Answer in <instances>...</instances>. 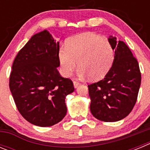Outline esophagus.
I'll return each instance as SVG.
<instances>
[{
    "instance_id": "1",
    "label": "esophagus",
    "mask_w": 150,
    "mask_h": 150,
    "mask_svg": "<svg viewBox=\"0 0 150 150\" xmlns=\"http://www.w3.org/2000/svg\"><path fill=\"white\" fill-rule=\"evenodd\" d=\"M79 84H80V83H79V82L74 81V88H77V87L79 86Z\"/></svg>"
}]
</instances>
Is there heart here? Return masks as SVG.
<instances>
[{"instance_id": "obj_1", "label": "heart", "mask_w": 150, "mask_h": 150, "mask_svg": "<svg viewBox=\"0 0 150 150\" xmlns=\"http://www.w3.org/2000/svg\"><path fill=\"white\" fill-rule=\"evenodd\" d=\"M61 71L69 76L78 62L80 77L88 76L91 79L104 77L114 60V50L108 40L94 33H85L70 38L66 46L59 50Z\"/></svg>"}]
</instances>
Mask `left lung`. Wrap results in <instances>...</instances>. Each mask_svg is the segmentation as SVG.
<instances>
[{
	"mask_svg": "<svg viewBox=\"0 0 150 150\" xmlns=\"http://www.w3.org/2000/svg\"><path fill=\"white\" fill-rule=\"evenodd\" d=\"M108 40L115 50L114 60L104 79L88 85L90 110L100 121L116 122L126 117L134 107L141 74L128 46L112 36Z\"/></svg>",
	"mask_w": 150,
	"mask_h": 150,
	"instance_id": "left-lung-1",
	"label": "left lung"
}]
</instances>
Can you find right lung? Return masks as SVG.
Here are the masks:
<instances>
[{
  "instance_id": "right-lung-1",
  "label": "right lung",
  "mask_w": 150,
  "mask_h": 150,
  "mask_svg": "<svg viewBox=\"0 0 150 150\" xmlns=\"http://www.w3.org/2000/svg\"><path fill=\"white\" fill-rule=\"evenodd\" d=\"M59 42L46 30L36 34L16 56L10 76V89L20 114L38 126L49 127L67 113L65 97L74 91L73 82L57 67Z\"/></svg>"
}]
</instances>
